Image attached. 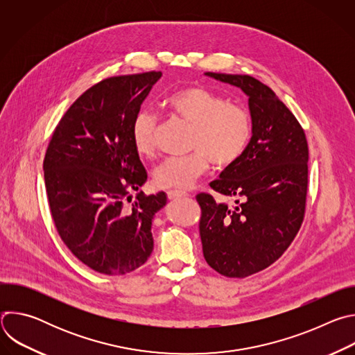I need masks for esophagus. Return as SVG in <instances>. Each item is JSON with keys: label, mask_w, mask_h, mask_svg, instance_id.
I'll use <instances>...</instances> for the list:
<instances>
[{"label": "esophagus", "mask_w": 355, "mask_h": 355, "mask_svg": "<svg viewBox=\"0 0 355 355\" xmlns=\"http://www.w3.org/2000/svg\"><path fill=\"white\" fill-rule=\"evenodd\" d=\"M167 196L170 200H175V199H180V198H184L187 196L185 192H180V191H168L167 192Z\"/></svg>", "instance_id": "obj_1"}]
</instances>
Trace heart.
Returning <instances> with one entry per match:
<instances>
[{"instance_id": "obj_1", "label": "heart", "mask_w": 355, "mask_h": 355, "mask_svg": "<svg viewBox=\"0 0 355 355\" xmlns=\"http://www.w3.org/2000/svg\"><path fill=\"white\" fill-rule=\"evenodd\" d=\"M167 108L192 125L189 147L184 157H170L155 170V182L166 189H189L204 174L209 163L229 167L243 155L251 136L248 114L237 105L226 104L218 94L198 85L184 87L166 99ZM156 116L140 111L132 123V141L141 156L155 151Z\"/></svg>"}]
</instances>
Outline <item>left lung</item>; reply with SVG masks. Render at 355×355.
Instances as JSON below:
<instances>
[{
  "label": "left lung",
  "instance_id": "1",
  "mask_svg": "<svg viewBox=\"0 0 355 355\" xmlns=\"http://www.w3.org/2000/svg\"><path fill=\"white\" fill-rule=\"evenodd\" d=\"M248 98L251 139L243 155L211 187L234 199L227 207L196 196L207 263L229 278H244L275 263L305 215L309 151L305 132L275 92L254 77L205 73Z\"/></svg>",
  "mask_w": 355,
  "mask_h": 355
}]
</instances>
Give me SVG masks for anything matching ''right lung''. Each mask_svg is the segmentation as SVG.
Segmentation results:
<instances>
[{
    "instance_id": "add662e5",
    "label": "right lung",
    "mask_w": 355,
    "mask_h": 355,
    "mask_svg": "<svg viewBox=\"0 0 355 355\" xmlns=\"http://www.w3.org/2000/svg\"><path fill=\"white\" fill-rule=\"evenodd\" d=\"M162 71L99 81L59 122L43 162L56 229L73 254L107 275L143 266L153 251L151 225L167 193H137L147 173L132 141V123Z\"/></svg>"
}]
</instances>
